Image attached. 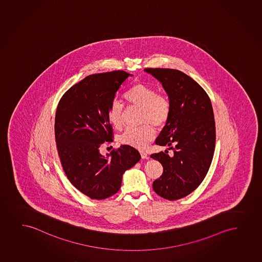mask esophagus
<instances>
[{
    "instance_id": "obj_1",
    "label": "esophagus",
    "mask_w": 262,
    "mask_h": 262,
    "mask_svg": "<svg viewBox=\"0 0 262 262\" xmlns=\"http://www.w3.org/2000/svg\"><path fill=\"white\" fill-rule=\"evenodd\" d=\"M140 156H141L143 159H146V158H148V157H147V154H146V152H144V151H140Z\"/></svg>"
}]
</instances>
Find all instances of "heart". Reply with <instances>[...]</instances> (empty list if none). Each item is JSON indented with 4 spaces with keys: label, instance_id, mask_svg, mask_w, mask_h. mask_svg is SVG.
I'll return each instance as SVG.
<instances>
[{
    "label": "heart",
    "instance_id": "heart-1",
    "mask_svg": "<svg viewBox=\"0 0 262 262\" xmlns=\"http://www.w3.org/2000/svg\"><path fill=\"white\" fill-rule=\"evenodd\" d=\"M123 99L130 106L141 109L140 123L142 125L126 129L120 137V141L124 145L144 148L156 135L152 125L162 128L170 119V98L166 94L157 93V90L152 86L137 82L126 91ZM123 113L124 109L121 103L115 101L109 107V121L116 129H121L123 125Z\"/></svg>",
    "mask_w": 262,
    "mask_h": 262
}]
</instances>
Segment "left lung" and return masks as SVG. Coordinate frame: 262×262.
<instances>
[{
	"label": "left lung",
	"mask_w": 262,
	"mask_h": 262,
	"mask_svg": "<svg viewBox=\"0 0 262 262\" xmlns=\"http://www.w3.org/2000/svg\"><path fill=\"white\" fill-rule=\"evenodd\" d=\"M162 82L171 102L170 119L156 144L170 146L168 151L152 154L163 167L153 182L158 195L167 200L187 196L199 187L207 174L216 141L214 115L206 92L190 76L170 68H145Z\"/></svg>",
	"instance_id": "obj_1"
}]
</instances>
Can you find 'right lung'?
Listing matches in <instances>:
<instances>
[{"label": "right lung", "mask_w": 262, "mask_h": 262, "mask_svg": "<svg viewBox=\"0 0 262 262\" xmlns=\"http://www.w3.org/2000/svg\"><path fill=\"white\" fill-rule=\"evenodd\" d=\"M129 73L95 74L73 85L62 96L55 116V140L68 180L82 194L102 200L119 191L122 174L140 161L128 145L104 157L99 148L114 140L109 107Z\"/></svg>", "instance_id": "right-lung-1"}]
</instances>
